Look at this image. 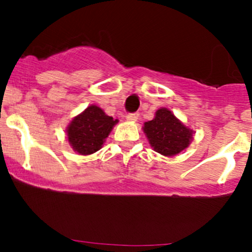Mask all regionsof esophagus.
Here are the masks:
<instances>
[{
    "label": "esophagus",
    "instance_id": "obj_1",
    "mask_svg": "<svg viewBox=\"0 0 252 252\" xmlns=\"http://www.w3.org/2000/svg\"><path fill=\"white\" fill-rule=\"evenodd\" d=\"M138 116H140V114L134 112V114H129L128 116H126V120H128L129 122H136V121L138 120Z\"/></svg>",
    "mask_w": 252,
    "mask_h": 252
}]
</instances>
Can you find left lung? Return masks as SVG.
<instances>
[{
	"instance_id": "8db88e82",
	"label": "left lung",
	"mask_w": 252,
	"mask_h": 252,
	"mask_svg": "<svg viewBox=\"0 0 252 252\" xmlns=\"http://www.w3.org/2000/svg\"><path fill=\"white\" fill-rule=\"evenodd\" d=\"M142 129L150 147L163 156L178 155L189 148L194 134L167 108L158 109L152 121L144 122Z\"/></svg>"
}]
</instances>
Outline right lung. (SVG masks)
<instances>
[{"instance_id": "obj_1", "label": "right lung", "mask_w": 252, "mask_h": 252, "mask_svg": "<svg viewBox=\"0 0 252 252\" xmlns=\"http://www.w3.org/2000/svg\"><path fill=\"white\" fill-rule=\"evenodd\" d=\"M116 123L117 120L92 104L68 124L66 128L67 141L79 155H91L102 148Z\"/></svg>"}]
</instances>
